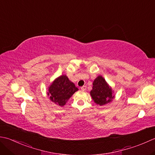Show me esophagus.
Masks as SVG:
<instances>
[{
  "instance_id": "obj_1",
  "label": "esophagus",
  "mask_w": 155,
  "mask_h": 155,
  "mask_svg": "<svg viewBox=\"0 0 155 155\" xmlns=\"http://www.w3.org/2000/svg\"><path fill=\"white\" fill-rule=\"evenodd\" d=\"M86 88H87V86H83V87H81V89L82 90V91H85L86 90Z\"/></svg>"
}]
</instances>
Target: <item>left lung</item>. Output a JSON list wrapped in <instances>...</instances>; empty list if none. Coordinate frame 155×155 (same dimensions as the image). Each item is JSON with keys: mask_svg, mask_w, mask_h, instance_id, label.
I'll use <instances>...</instances> for the list:
<instances>
[{"mask_svg": "<svg viewBox=\"0 0 155 155\" xmlns=\"http://www.w3.org/2000/svg\"><path fill=\"white\" fill-rule=\"evenodd\" d=\"M113 91L104 78L98 76L93 81L90 95L96 104L102 106L110 103L114 98Z\"/></svg>", "mask_w": 155, "mask_h": 155, "instance_id": "obj_1", "label": "left lung"}]
</instances>
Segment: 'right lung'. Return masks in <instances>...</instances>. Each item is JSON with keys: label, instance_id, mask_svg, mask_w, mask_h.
I'll use <instances>...</instances> for the list:
<instances>
[{"label": "right lung", "instance_id": "right-lung-1", "mask_svg": "<svg viewBox=\"0 0 155 155\" xmlns=\"http://www.w3.org/2000/svg\"><path fill=\"white\" fill-rule=\"evenodd\" d=\"M78 90L66 75H62L56 78L48 87V95L54 104L62 107Z\"/></svg>", "mask_w": 155, "mask_h": 155}]
</instances>
